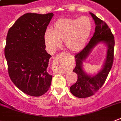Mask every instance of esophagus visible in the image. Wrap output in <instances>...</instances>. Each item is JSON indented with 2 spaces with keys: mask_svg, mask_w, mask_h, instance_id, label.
Listing matches in <instances>:
<instances>
[{
  "mask_svg": "<svg viewBox=\"0 0 121 121\" xmlns=\"http://www.w3.org/2000/svg\"><path fill=\"white\" fill-rule=\"evenodd\" d=\"M59 56L60 55H58L55 58L53 65H52V69L55 73H63L65 72L60 68V62L59 60Z\"/></svg>",
  "mask_w": 121,
  "mask_h": 121,
  "instance_id": "esophagus-1",
  "label": "esophagus"
}]
</instances>
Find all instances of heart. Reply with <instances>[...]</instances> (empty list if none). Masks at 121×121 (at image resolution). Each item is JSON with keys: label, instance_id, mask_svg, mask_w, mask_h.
Listing matches in <instances>:
<instances>
[{"label": "heart", "instance_id": "heart-1", "mask_svg": "<svg viewBox=\"0 0 121 121\" xmlns=\"http://www.w3.org/2000/svg\"><path fill=\"white\" fill-rule=\"evenodd\" d=\"M92 30V22L88 16L61 18L55 22L52 30L45 31L44 41L46 48L51 53L60 48L63 41L68 50L77 52L85 46Z\"/></svg>", "mask_w": 121, "mask_h": 121}]
</instances>
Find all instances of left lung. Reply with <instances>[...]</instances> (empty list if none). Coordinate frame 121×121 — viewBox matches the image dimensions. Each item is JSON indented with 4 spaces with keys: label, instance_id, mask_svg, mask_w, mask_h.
<instances>
[{
    "label": "left lung",
    "instance_id": "obj_1",
    "mask_svg": "<svg viewBox=\"0 0 121 121\" xmlns=\"http://www.w3.org/2000/svg\"><path fill=\"white\" fill-rule=\"evenodd\" d=\"M95 24V32L88 44L75 55V68L73 71L77 74L78 79L70 87V91L75 97L86 98L94 95L104 84L111 69L114 58V36L105 22L95 14L90 13ZM99 43H104L107 47L106 59L102 69L94 76L88 74L83 70L82 63Z\"/></svg>",
    "mask_w": 121,
    "mask_h": 121
}]
</instances>
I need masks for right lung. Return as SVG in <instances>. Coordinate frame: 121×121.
Here are the masks:
<instances>
[{"label":"right lung","instance_id":"right-lung-1","mask_svg":"<svg viewBox=\"0 0 121 121\" xmlns=\"http://www.w3.org/2000/svg\"><path fill=\"white\" fill-rule=\"evenodd\" d=\"M53 14L26 13L9 29L5 56L9 76L24 93L38 97L49 90L52 75L47 68L51 55L45 50L44 35Z\"/></svg>","mask_w":121,"mask_h":121}]
</instances>
